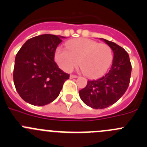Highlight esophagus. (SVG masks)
Instances as JSON below:
<instances>
[{
  "mask_svg": "<svg viewBox=\"0 0 147 147\" xmlns=\"http://www.w3.org/2000/svg\"><path fill=\"white\" fill-rule=\"evenodd\" d=\"M69 78H70V79H73V78H78V76L75 75H70Z\"/></svg>",
  "mask_w": 147,
  "mask_h": 147,
  "instance_id": "obj_1",
  "label": "esophagus"
}]
</instances>
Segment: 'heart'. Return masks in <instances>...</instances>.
<instances>
[{"label": "heart", "instance_id": "b5f03b06", "mask_svg": "<svg viewBox=\"0 0 147 147\" xmlns=\"http://www.w3.org/2000/svg\"><path fill=\"white\" fill-rule=\"evenodd\" d=\"M67 49L58 47L55 51V61L59 67L69 72L78 64L84 74L96 78L106 72L113 59V51L107 44L85 38H78L66 43Z\"/></svg>", "mask_w": 147, "mask_h": 147}]
</instances>
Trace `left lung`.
Here are the masks:
<instances>
[{"label":"left lung","mask_w":147,"mask_h":147,"mask_svg":"<svg viewBox=\"0 0 147 147\" xmlns=\"http://www.w3.org/2000/svg\"><path fill=\"white\" fill-rule=\"evenodd\" d=\"M103 40L114 55L111 67L102 78L88 80L85 88L79 91L81 100L95 109L108 108L121 98L129 85L132 69L125 49L114 42Z\"/></svg>","instance_id":"8db88e82"}]
</instances>
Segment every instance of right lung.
Masks as SVG:
<instances>
[{
  "label": "right lung",
  "instance_id": "1",
  "mask_svg": "<svg viewBox=\"0 0 147 147\" xmlns=\"http://www.w3.org/2000/svg\"><path fill=\"white\" fill-rule=\"evenodd\" d=\"M52 34L29 39L16 54L13 82L21 98L34 105H47L59 95L69 75L55 62V51L62 42Z\"/></svg>",
  "mask_w": 147,
  "mask_h": 147
}]
</instances>
